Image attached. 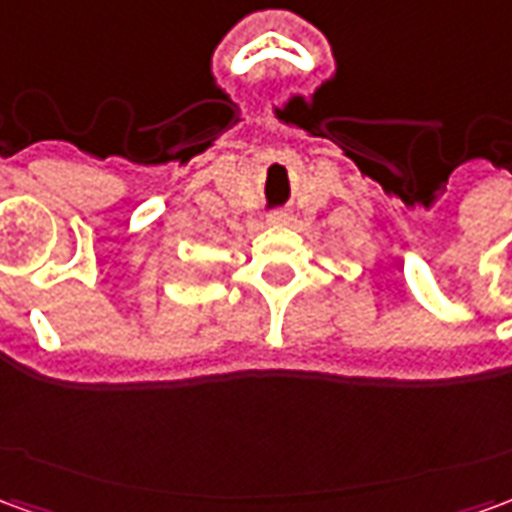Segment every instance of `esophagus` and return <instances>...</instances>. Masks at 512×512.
<instances>
[{
	"mask_svg": "<svg viewBox=\"0 0 512 512\" xmlns=\"http://www.w3.org/2000/svg\"><path fill=\"white\" fill-rule=\"evenodd\" d=\"M290 216L285 211H274L271 216H268V224H274V227H279V224H288Z\"/></svg>",
	"mask_w": 512,
	"mask_h": 512,
	"instance_id": "1",
	"label": "esophagus"
}]
</instances>
